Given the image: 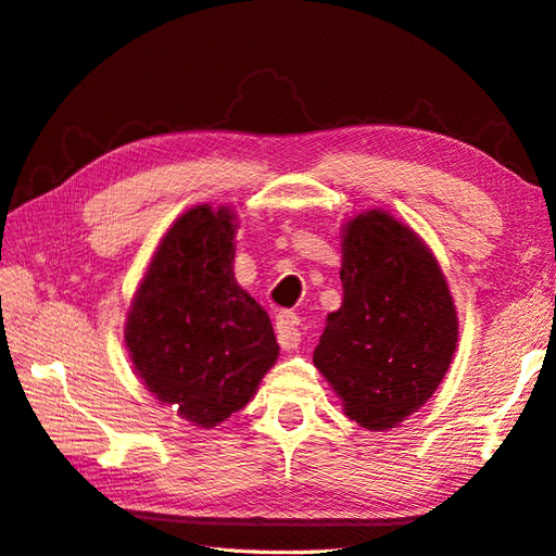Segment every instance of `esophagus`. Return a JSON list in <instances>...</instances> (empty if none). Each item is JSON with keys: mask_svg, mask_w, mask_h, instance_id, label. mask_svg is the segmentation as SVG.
I'll use <instances>...</instances> for the list:
<instances>
[{"mask_svg": "<svg viewBox=\"0 0 556 556\" xmlns=\"http://www.w3.org/2000/svg\"><path fill=\"white\" fill-rule=\"evenodd\" d=\"M275 326H277V339L279 346L283 351H293L302 342V332H300V320L293 312H279L275 316Z\"/></svg>", "mask_w": 556, "mask_h": 556, "instance_id": "esophagus-1", "label": "esophagus"}]
</instances>
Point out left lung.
<instances>
[{
  "instance_id": "obj_1",
  "label": "left lung",
  "mask_w": 556,
  "mask_h": 556,
  "mask_svg": "<svg viewBox=\"0 0 556 556\" xmlns=\"http://www.w3.org/2000/svg\"><path fill=\"white\" fill-rule=\"evenodd\" d=\"M339 238L344 298L326 318L314 365L351 420L383 432L434 395L459 318L432 249L388 210L357 212Z\"/></svg>"
}]
</instances>
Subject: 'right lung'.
I'll list each match as a JSON object with an SVG mask.
<instances>
[{
	"label": "right lung",
	"mask_w": 556,
	"mask_h": 556,
	"mask_svg": "<svg viewBox=\"0 0 556 556\" xmlns=\"http://www.w3.org/2000/svg\"><path fill=\"white\" fill-rule=\"evenodd\" d=\"M238 214L193 205L159 240L124 324V346L159 404L212 429L277 363L270 316L236 281Z\"/></svg>",
	"instance_id": "obj_1"
}]
</instances>
